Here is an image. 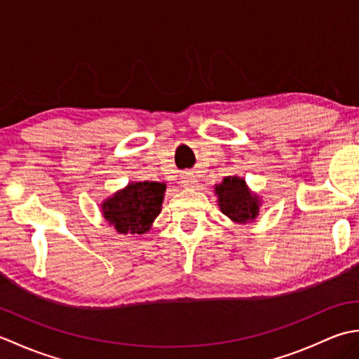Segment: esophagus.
Segmentation results:
<instances>
[{
	"mask_svg": "<svg viewBox=\"0 0 359 359\" xmlns=\"http://www.w3.org/2000/svg\"><path fill=\"white\" fill-rule=\"evenodd\" d=\"M184 180H182V185H184V188H194V185H196V179L193 177V175H184V177H182Z\"/></svg>",
	"mask_w": 359,
	"mask_h": 359,
	"instance_id": "34e87169",
	"label": "esophagus"
}]
</instances>
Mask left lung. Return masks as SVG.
Listing matches in <instances>:
<instances>
[{"mask_svg": "<svg viewBox=\"0 0 359 359\" xmlns=\"http://www.w3.org/2000/svg\"><path fill=\"white\" fill-rule=\"evenodd\" d=\"M220 211L236 224L253 222L259 215L261 199L251 193L247 182L236 175H228L215 187Z\"/></svg>", "mask_w": 359, "mask_h": 359, "instance_id": "1", "label": "left lung"}]
</instances>
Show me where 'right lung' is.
I'll use <instances>...</instances> for the list:
<instances>
[{"label": "right lung", "instance_id": "1", "mask_svg": "<svg viewBox=\"0 0 359 359\" xmlns=\"http://www.w3.org/2000/svg\"><path fill=\"white\" fill-rule=\"evenodd\" d=\"M165 189L160 182H133L102 203L103 217L120 234L147 233L162 211Z\"/></svg>", "mask_w": 359, "mask_h": 359}]
</instances>
